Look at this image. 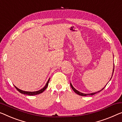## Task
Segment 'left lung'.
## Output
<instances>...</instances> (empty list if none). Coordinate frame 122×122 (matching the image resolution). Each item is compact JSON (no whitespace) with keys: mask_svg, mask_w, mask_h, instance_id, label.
I'll use <instances>...</instances> for the list:
<instances>
[{"mask_svg":"<svg viewBox=\"0 0 122 122\" xmlns=\"http://www.w3.org/2000/svg\"><path fill=\"white\" fill-rule=\"evenodd\" d=\"M113 72H114V66H113V73H112V76H113ZM112 77H111V78H112ZM111 79H110V80H111ZM70 85H71V88H72V89H73V90L74 91V92H76V94H77L78 95H81V96H87V95H94V94H96V93H97V92H101V90H102L103 89H104L105 88V86H105L104 88H103V89H102L101 90H100V91H99V92H93V93H91V94H83V93H82V92H79V91H78V90H77L75 88H74L73 86V85H72V84H71V83H70Z\"/></svg>","mask_w":122,"mask_h":122,"instance_id":"1","label":"left lung"}]
</instances>
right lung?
Segmentation results:
<instances>
[{
	"label": "right lung",
	"mask_w": 122,
	"mask_h": 122,
	"mask_svg": "<svg viewBox=\"0 0 122 122\" xmlns=\"http://www.w3.org/2000/svg\"><path fill=\"white\" fill-rule=\"evenodd\" d=\"M49 81H50V78L49 79L48 81H47L46 85H45V86L43 88H42L41 89L38 90V91H36V92H26V91H23V90H22L21 89H20L17 88V87L15 86V88L16 89H17L21 94H26V95H38V94L42 93L46 89L47 86H48V83H49Z\"/></svg>",
	"instance_id": "add662e5"
}]
</instances>
